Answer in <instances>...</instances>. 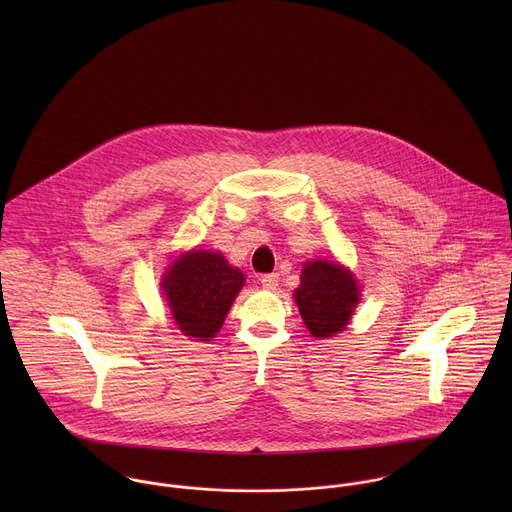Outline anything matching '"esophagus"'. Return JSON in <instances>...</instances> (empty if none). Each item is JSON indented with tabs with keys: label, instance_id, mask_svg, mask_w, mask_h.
Returning a JSON list of instances; mask_svg holds the SVG:
<instances>
[{
	"label": "esophagus",
	"instance_id": "obj_1",
	"mask_svg": "<svg viewBox=\"0 0 512 512\" xmlns=\"http://www.w3.org/2000/svg\"><path fill=\"white\" fill-rule=\"evenodd\" d=\"M278 274H264L262 278H260V284H262V288H266V290H276L278 288Z\"/></svg>",
	"mask_w": 512,
	"mask_h": 512
}]
</instances>
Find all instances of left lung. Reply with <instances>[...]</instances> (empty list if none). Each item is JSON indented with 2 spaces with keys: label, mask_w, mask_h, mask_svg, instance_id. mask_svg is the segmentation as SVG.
Instances as JSON below:
<instances>
[{
  "label": "left lung",
  "mask_w": 512,
  "mask_h": 512,
  "mask_svg": "<svg viewBox=\"0 0 512 512\" xmlns=\"http://www.w3.org/2000/svg\"><path fill=\"white\" fill-rule=\"evenodd\" d=\"M301 319L313 337H331L345 329L359 303V290L349 270L315 260L303 266L293 293Z\"/></svg>",
  "instance_id": "1"
}]
</instances>
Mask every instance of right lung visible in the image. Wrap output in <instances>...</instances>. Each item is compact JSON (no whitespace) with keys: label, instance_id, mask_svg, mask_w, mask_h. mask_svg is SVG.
Returning a JSON list of instances; mask_svg holds the SVG:
<instances>
[{"label":"right lung","instance_id":"right-lung-1","mask_svg":"<svg viewBox=\"0 0 512 512\" xmlns=\"http://www.w3.org/2000/svg\"><path fill=\"white\" fill-rule=\"evenodd\" d=\"M244 284L240 270L219 252H189L173 262L163 278V292L177 327L199 341L219 333L224 317Z\"/></svg>","mask_w":512,"mask_h":512}]
</instances>
